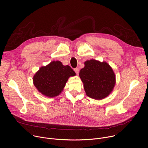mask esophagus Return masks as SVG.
Listing matches in <instances>:
<instances>
[{"label": "esophagus", "instance_id": "34e87169", "mask_svg": "<svg viewBox=\"0 0 148 148\" xmlns=\"http://www.w3.org/2000/svg\"><path fill=\"white\" fill-rule=\"evenodd\" d=\"M74 71L75 72V73L78 75V73H79V69L78 68H76L74 69Z\"/></svg>", "mask_w": 148, "mask_h": 148}]
</instances>
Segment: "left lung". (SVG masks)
Listing matches in <instances>:
<instances>
[{
    "mask_svg": "<svg viewBox=\"0 0 148 148\" xmlns=\"http://www.w3.org/2000/svg\"><path fill=\"white\" fill-rule=\"evenodd\" d=\"M79 75L86 95L97 100L108 97L115 85V74L106 61L91 59L84 62Z\"/></svg>",
    "mask_w": 148,
    "mask_h": 148,
    "instance_id": "8db88e82",
    "label": "left lung"
}]
</instances>
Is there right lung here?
Here are the masks:
<instances>
[{
	"label": "right lung",
	"mask_w": 148,
	"mask_h": 148,
	"mask_svg": "<svg viewBox=\"0 0 148 148\" xmlns=\"http://www.w3.org/2000/svg\"><path fill=\"white\" fill-rule=\"evenodd\" d=\"M75 74L69 66H63L60 61H53L40 68L34 75L33 81L38 92L53 98L61 93L69 77Z\"/></svg>",
	"instance_id": "1"
}]
</instances>
